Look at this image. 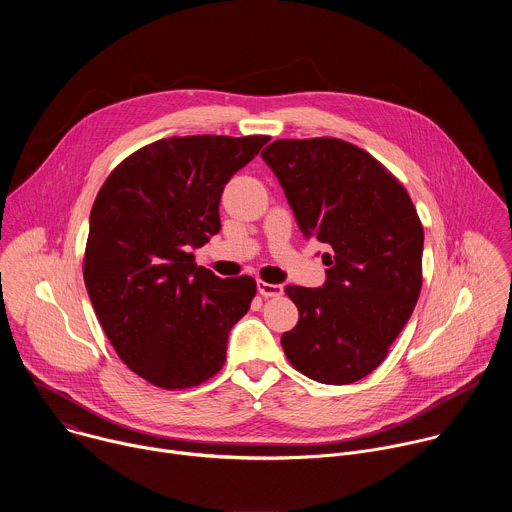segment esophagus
<instances>
[{
	"instance_id": "1",
	"label": "esophagus",
	"mask_w": 512,
	"mask_h": 512,
	"mask_svg": "<svg viewBox=\"0 0 512 512\" xmlns=\"http://www.w3.org/2000/svg\"><path fill=\"white\" fill-rule=\"evenodd\" d=\"M257 289L263 298H277L283 294V285L281 283H267V281H257Z\"/></svg>"
}]
</instances>
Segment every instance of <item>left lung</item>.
Returning <instances> with one entry per match:
<instances>
[{
  "label": "left lung",
  "instance_id": "1",
  "mask_svg": "<svg viewBox=\"0 0 512 512\" xmlns=\"http://www.w3.org/2000/svg\"><path fill=\"white\" fill-rule=\"evenodd\" d=\"M306 239L332 247L322 287L287 285L300 320L281 336L294 367L326 385L373 373L421 291L423 227L407 190L364 150L334 139H277L261 152Z\"/></svg>",
  "mask_w": 512,
  "mask_h": 512
}]
</instances>
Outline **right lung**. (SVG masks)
<instances>
[{"instance_id":"add662e5","label":"right lung","mask_w":512,"mask_h":512,"mask_svg":"<svg viewBox=\"0 0 512 512\" xmlns=\"http://www.w3.org/2000/svg\"><path fill=\"white\" fill-rule=\"evenodd\" d=\"M267 141L160 139L123 160L95 198L89 298L119 358L156 387L188 389L221 371L229 332L255 298L253 277L221 279L192 251L221 231L225 184Z\"/></svg>"}]
</instances>
